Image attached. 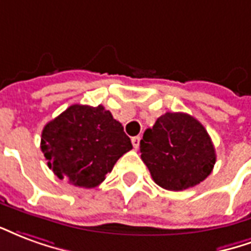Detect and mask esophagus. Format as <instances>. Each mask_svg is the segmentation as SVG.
Listing matches in <instances>:
<instances>
[{
  "instance_id": "1",
  "label": "esophagus",
  "mask_w": 251,
  "mask_h": 251,
  "mask_svg": "<svg viewBox=\"0 0 251 251\" xmlns=\"http://www.w3.org/2000/svg\"><path fill=\"white\" fill-rule=\"evenodd\" d=\"M131 142H132L133 147L138 148L139 144H140V136H133V138L131 139Z\"/></svg>"
}]
</instances>
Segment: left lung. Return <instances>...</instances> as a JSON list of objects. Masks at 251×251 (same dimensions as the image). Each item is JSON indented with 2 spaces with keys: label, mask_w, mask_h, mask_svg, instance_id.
Listing matches in <instances>:
<instances>
[{
  "label": "left lung",
  "mask_w": 251,
  "mask_h": 251,
  "mask_svg": "<svg viewBox=\"0 0 251 251\" xmlns=\"http://www.w3.org/2000/svg\"><path fill=\"white\" fill-rule=\"evenodd\" d=\"M140 153L153 182L171 191L203 182L217 159L207 131L197 119L182 112H166L146 129Z\"/></svg>",
  "instance_id": "8db88e82"
}]
</instances>
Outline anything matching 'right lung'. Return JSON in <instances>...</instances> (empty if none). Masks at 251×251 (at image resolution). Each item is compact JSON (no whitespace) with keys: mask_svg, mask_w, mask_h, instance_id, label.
Here are the masks:
<instances>
[{"mask_svg":"<svg viewBox=\"0 0 251 251\" xmlns=\"http://www.w3.org/2000/svg\"><path fill=\"white\" fill-rule=\"evenodd\" d=\"M132 148L123 126L103 105L73 104L41 133V151L58 179L96 187L120 156Z\"/></svg>","mask_w":251,"mask_h":251,"instance_id":"1","label":"right lung"}]
</instances>
